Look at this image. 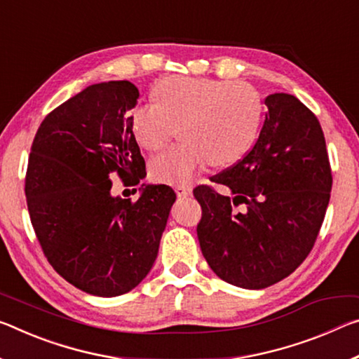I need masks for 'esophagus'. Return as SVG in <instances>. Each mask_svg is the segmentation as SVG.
Listing matches in <instances>:
<instances>
[{
	"label": "esophagus",
	"mask_w": 359,
	"mask_h": 359,
	"mask_svg": "<svg viewBox=\"0 0 359 359\" xmlns=\"http://www.w3.org/2000/svg\"><path fill=\"white\" fill-rule=\"evenodd\" d=\"M174 190H175V193H177V196H182V198H187V196L191 195V187L190 185H184V184L175 185Z\"/></svg>",
	"instance_id": "esophagus-1"
}]
</instances>
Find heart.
<instances>
[{"label": "heart", "instance_id": "b5f03b06", "mask_svg": "<svg viewBox=\"0 0 359 359\" xmlns=\"http://www.w3.org/2000/svg\"><path fill=\"white\" fill-rule=\"evenodd\" d=\"M153 94L156 104H139L130 111L135 139L150 151L168 145L177 128L184 139L150 161V174L159 182H189L209 161L229 166L257 139L264 104L251 84L172 76L159 81Z\"/></svg>", "mask_w": 359, "mask_h": 359}]
</instances>
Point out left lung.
<instances>
[{"label": "left lung", "mask_w": 359, "mask_h": 359, "mask_svg": "<svg viewBox=\"0 0 359 359\" xmlns=\"http://www.w3.org/2000/svg\"><path fill=\"white\" fill-rule=\"evenodd\" d=\"M265 105L251 151L212 177L230 195L209 185L193 190L203 209L196 231L204 259L220 280L244 289L269 287L302 264L332 189L318 118L291 94H271Z\"/></svg>", "instance_id": "obj_1"}]
</instances>
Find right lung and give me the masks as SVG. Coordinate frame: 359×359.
I'll list each match as a JSON object with an SVG mask.
<instances>
[{"label": "right lung", "instance_id": "1", "mask_svg": "<svg viewBox=\"0 0 359 359\" xmlns=\"http://www.w3.org/2000/svg\"><path fill=\"white\" fill-rule=\"evenodd\" d=\"M139 89L88 86L43 119L25 175L30 220L53 269L99 297L126 294L149 275L175 193L142 185L137 201L111 196V174L137 185L145 161L130 126Z\"/></svg>", "mask_w": 359, "mask_h": 359}]
</instances>
